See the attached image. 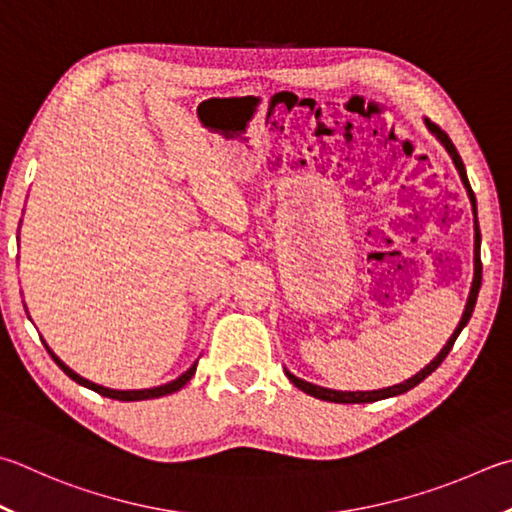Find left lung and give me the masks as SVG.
I'll return each instance as SVG.
<instances>
[{"label": "left lung", "instance_id": "1", "mask_svg": "<svg viewBox=\"0 0 512 512\" xmlns=\"http://www.w3.org/2000/svg\"><path fill=\"white\" fill-rule=\"evenodd\" d=\"M425 125H427V129H430V132H432L436 138H439L445 150H448V154L452 156L454 167H457V170H459L461 181H463V185H466V190H468V197H470V203H472V212H475V215H477V199H475V192H472V188H470L466 167H463V161H461V156H459V152H457V147H454V143L450 141V136L445 134L439 125H434L432 120L425 118ZM479 246H481V235H479V224H477V219H475V280H472V288H470V295H468V302H466V311H463L461 320H459V324H457V329H454L450 340L445 342V347L439 351V356H436V358L430 362V365L418 371L416 376L407 378L405 383H398V385H394V387L374 389V392H338V389H327V387L306 383V380L293 376L291 371H286L288 380H291V383H293L297 389H302L304 394H309V396H313V398H320V401H329V403H374V401H383V398H389V396H398V394L410 392L412 387H416L418 383H423V380H425L427 376H430L436 367L441 365V362L445 360V356H448L452 345H454V340L459 338V333H461L463 327H466V324H468L472 311H475L477 295H479V288H481V257H479Z\"/></svg>", "mask_w": 512, "mask_h": 512}]
</instances>
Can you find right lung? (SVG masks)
Segmentation results:
<instances>
[{
    "mask_svg": "<svg viewBox=\"0 0 512 512\" xmlns=\"http://www.w3.org/2000/svg\"><path fill=\"white\" fill-rule=\"evenodd\" d=\"M42 342H44V340H42ZM44 347H46V351L51 353V358L55 360V365H58L71 380H76L78 385L87 387V389H94V392H98L100 396L116 398V401H147V398H159V396L174 394V392H179V389H181L183 385H188V380L194 376V371H197V362H194V365H192L188 371H185V374H181L176 380H170V383L159 385V387H150V389H109V387L96 385V383H91V380L78 376L76 371L69 369L58 356H55V353L49 349V345H46V342H44Z\"/></svg>",
    "mask_w": 512,
    "mask_h": 512,
    "instance_id": "right-lung-1",
    "label": "right lung"
}]
</instances>
